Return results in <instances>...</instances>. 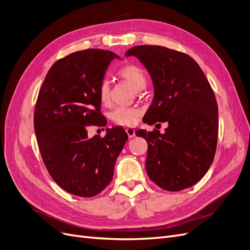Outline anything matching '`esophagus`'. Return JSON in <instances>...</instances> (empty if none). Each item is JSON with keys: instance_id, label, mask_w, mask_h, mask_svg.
Wrapping results in <instances>:
<instances>
[{"instance_id": "obj_1", "label": "esophagus", "mask_w": 250, "mask_h": 250, "mask_svg": "<svg viewBox=\"0 0 250 250\" xmlns=\"http://www.w3.org/2000/svg\"><path fill=\"white\" fill-rule=\"evenodd\" d=\"M125 132H126V134H127V136H128L129 139H132V138H134V137L136 136V135H135V133H136L135 128L127 127V128H125Z\"/></svg>"}]
</instances>
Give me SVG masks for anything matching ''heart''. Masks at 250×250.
<instances>
[{"instance_id":"heart-1","label":"heart","mask_w":250,"mask_h":250,"mask_svg":"<svg viewBox=\"0 0 250 250\" xmlns=\"http://www.w3.org/2000/svg\"><path fill=\"white\" fill-rule=\"evenodd\" d=\"M122 78L127 81L136 90H141L146 86V76L144 72L135 64H126L118 72ZM98 94L101 102L106 103L109 100V83L104 79L100 82ZM141 110L135 107H117L111 113V120L114 124L120 125H134L139 116Z\"/></svg>"}]
</instances>
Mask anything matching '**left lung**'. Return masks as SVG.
Here are the masks:
<instances>
[{
    "label": "left lung",
    "instance_id": "obj_1",
    "mask_svg": "<svg viewBox=\"0 0 250 250\" xmlns=\"http://www.w3.org/2000/svg\"><path fill=\"white\" fill-rule=\"evenodd\" d=\"M137 57L151 75L154 98L143 122H167L165 133L138 130L146 139V170L159 188L178 191L194 186L213 163L218 142V105L200 65L185 52L160 45H137Z\"/></svg>",
    "mask_w": 250,
    "mask_h": 250
}]
</instances>
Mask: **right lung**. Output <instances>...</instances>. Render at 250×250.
Segmentation results:
<instances>
[{"mask_svg":"<svg viewBox=\"0 0 250 250\" xmlns=\"http://www.w3.org/2000/svg\"><path fill=\"white\" fill-rule=\"evenodd\" d=\"M113 52L90 48L57 61L39 90L34 130L51 178L71 194L91 198L113 177L114 164L127 135L121 126L105 137H88L87 127L105 125L98 90Z\"/></svg>","mask_w":250,"mask_h":250,"instance_id":"add662e5","label":"right lung"}]
</instances>
